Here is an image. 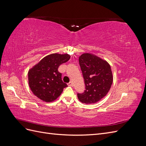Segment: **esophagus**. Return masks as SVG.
I'll list each match as a JSON object with an SVG mask.
<instances>
[{
  "instance_id": "34e87169",
  "label": "esophagus",
  "mask_w": 146,
  "mask_h": 146,
  "mask_svg": "<svg viewBox=\"0 0 146 146\" xmlns=\"http://www.w3.org/2000/svg\"><path fill=\"white\" fill-rule=\"evenodd\" d=\"M68 85H69V86H73L74 84H73L72 82H70L68 83Z\"/></svg>"
}]
</instances>
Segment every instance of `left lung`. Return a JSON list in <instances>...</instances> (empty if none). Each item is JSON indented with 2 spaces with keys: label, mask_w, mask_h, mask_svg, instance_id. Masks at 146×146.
I'll use <instances>...</instances> for the list:
<instances>
[{
  "label": "left lung",
  "mask_w": 146,
  "mask_h": 146,
  "mask_svg": "<svg viewBox=\"0 0 146 146\" xmlns=\"http://www.w3.org/2000/svg\"><path fill=\"white\" fill-rule=\"evenodd\" d=\"M79 64L85 84V90L77 94L78 100L86 104L98 102L107 94L113 83V77L110 65L93 54H82Z\"/></svg>",
  "instance_id": "8db88e82"
}]
</instances>
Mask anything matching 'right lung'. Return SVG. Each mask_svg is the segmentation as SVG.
Listing matches in <instances>:
<instances>
[{"instance_id":"right-lung-1","label":"right lung","mask_w":146,"mask_h":146,"mask_svg":"<svg viewBox=\"0 0 146 146\" xmlns=\"http://www.w3.org/2000/svg\"><path fill=\"white\" fill-rule=\"evenodd\" d=\"M70 57L69 54L48 55L29 70V86L37 98L50 102L62 93L68 85L63 82L58 69L61 64L67 62Z\"/></svg>"}]
</instances>
